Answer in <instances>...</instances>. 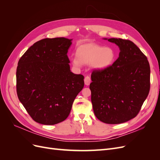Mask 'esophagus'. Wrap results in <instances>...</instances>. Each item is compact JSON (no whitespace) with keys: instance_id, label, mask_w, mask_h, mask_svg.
Masks as SVG:
<instances>
[{"instance_id":"1","label":"esophagus","mask_w":160,"mask_h":160,"mask_svg":"<svg viewBox=\"0 0 160 160\" xmlns=\"http://www.w3.org/2000/svg\"><path fill=\"white\" fill-rule=\"evenodd\" d=\"M84 81H85V85H89L91 83V79L89 76H87L85 77L84 79Z\"/></svg>"}]
</instances>
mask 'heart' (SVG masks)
<instances>
[{"mask_svg":"<svg viewBox=\"0 0 160 160\" xmlns=\"http://www.w3.org/2000/svg\"><path fill=\"white\" fill-rule=\"evenodd\" d=\"M77 57L71 61L75 67L83 65H91L93 69L103 70L108 68L114 61L115 52L110 47H104L95 43H85L79 45L76 50Z\"/></svg>","mask_w":160,"mask_h":160,"instance_id":"1","label":"heart"}]
</instances>
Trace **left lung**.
Instances as JSON below:
<instances>
[{"mask_svg":"<svg viewBox=\"0 0 160 160\" xmlns=\"http://www.w3.org/2000/svg\"><path fill=\"white\" fill-rule=\"evenodd\" d=\"M119 48L118 59L103 70L93 71L89 88L95 116L101 122L119 124L134 118L150 89L147 57L133 42L103 38Z\"/></svg>","mask_w":160,"mask_h":160,"instance_id":"1","label":"left lung"}]
</instances>
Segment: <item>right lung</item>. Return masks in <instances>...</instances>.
I'll return each mask as SVG.
<instances>
[{"label":"right lung","instance_id":"add662e5","mask_svg":"<svg viewBox=\"0 0 160 160\" xmlns=\"http://www.w3.org/2000/svg\"><path fill=\"white\" fill-rule=\"evenodd\" d=\"M72 39L57 37L36 42L18 61L17 93L36 122L55 125L68 117L84 87V77L70 70L67 52Z\"/></svg>","mask_w":160,"mask_h":160}]
</instances>
